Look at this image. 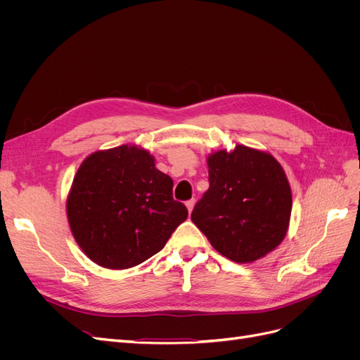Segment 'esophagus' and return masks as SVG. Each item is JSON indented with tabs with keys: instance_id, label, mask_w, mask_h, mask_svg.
<instances>
[{
	"instance_id": "1",
	"label": "esophagus",
	"mask_w": 360,
	"mask_h": 360,
	"mask_svg": "<svg viewBox=\"0 0 360 360\" xmlns=\"http://www.w3.org/2000/svg\"><path fill=\"white\" fill-rule=\"evenodd\" d=\"M193 205H195V200L192 198V200H189V201H186V207H188V210H189V213L192 212V209H193Z\"/></svg>"
}]
</instances>
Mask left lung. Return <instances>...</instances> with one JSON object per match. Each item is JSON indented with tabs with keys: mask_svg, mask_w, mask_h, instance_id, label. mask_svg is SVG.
I'll use <instances>...</instances> for the list:
<instances>
[{
	"mask_svg": "<svg viewBox=\"0 0 360 360\" xmlns=\"http://www.w3.org/2000/svg\"><path fill=\"white\" fill-rule=\"evenodd\" d=\"M210 186L195 204L192 222L217 252L252 263L287 234L291 189L279 162L266 151L236 146L207 159Z\"/></svg>",
	"mask_w": 360,
	"mask_h": 360,
	"instance_id": "obj_1",
	"label": "left lung"
}]
</instances>
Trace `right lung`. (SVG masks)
<instances>
[{
	"label": "right lung",
	"instance_id": "1",
	"mask_svg": "<svg viewBox=\"0 0 360 360\" xmlns=\"http://www.w3.org/2000/svg\"><path fill=\"white\" fill-rule=\"evenodd\" d=\"M172 184L147 150L96 151L81 163L68 197L76 243L106 269H129L153 257L188 217L186 205L172 198Z\"/></svg>",
	"mask_w": 360,
	"mask_h": 360
}]
</instances>
